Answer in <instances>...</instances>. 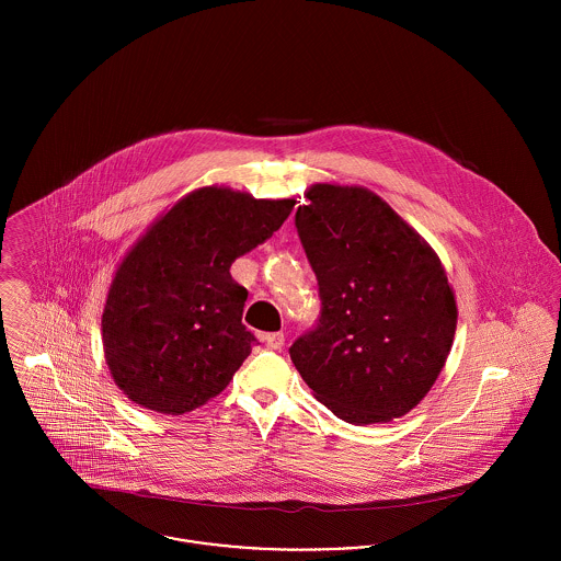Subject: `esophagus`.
<instances>
[{
    "mask_svg": "<svg viewBox=\"0 0 561 561\" xmlns=\"http://www.w3.org/2000/svg\"><path fill=\"white\" fill-rule=\"evenodd\" d=\"M263 341H265L267 350H283V345H285V334H283V332H270V334L263 336Z\"/></svg>",
    "mask_w": 561,
    "mask_h": 561,
    "instance_id": "esophagus-1",
    "label": "esophagus"
}]
</instances>
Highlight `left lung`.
I'll use <instances>...</instances> for the list:
<instances>
[{"instance_id": "8db88e82", "label": "left lung", "mask_w": 561, "mask_h": 561, "mask_svg": "<svg viewBox=\"0 0 561 561\" xmlns=\"http://www.w3.org/2000/svg\"><path fill=\"white\" fill-rule=\"evenodd\" d=\"M296 229L318 276V325L291 360L316 400L354 425L427 396L456 334V296L432 245L371 190L316 183Z\"/></svg>"}]
</instances>
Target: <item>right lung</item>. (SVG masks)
Wrapping results in <instances>:
<instances>
[{
	"label": "right lung",
	"mask_w": 561,
	"mask_h": 561,
	"mask_svg": "<svg viewBox=\"0 0 561 561\" xmlns=\"http://www.w3.org/2000/svg\"><path fill=\"white\" fill-rule=\"evenodd\" d=\"M296 201L207 185L176 201L121 261L101 332L116 387L142 408L183 414L220 396L256 341L231 263L272 238Z\"/></svg>",
	"instance_id": "add662e5"
}]
</instances>
